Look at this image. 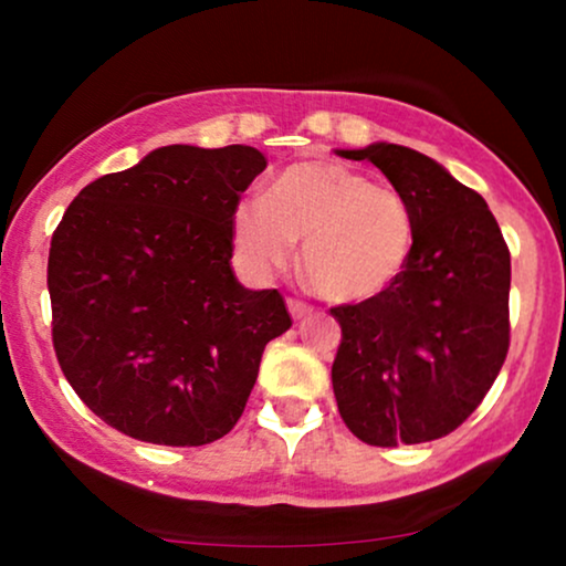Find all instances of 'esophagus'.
Instances as JSON below:
<instances>
[{
  "label": "esophagus",
  "instance_id": "obj_1",
  "mask_svg": "<svg viewBox=\"0 0 566 566\" xmlns=\"http://www.w3.org/2000/svg\"><path fill=\"white\" fill-rule=\"evenodd\" d=\"M287 308H290V314H292V319H305V316L311 314V305H305L303 301H295V297H290L287 301Z\"/></svg>",
  "mask_w": 566,
  "mask_h": 566
}]
</instances>
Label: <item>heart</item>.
<instances>
[{
    "label": "heart",
    "instance_id": "heart-1",
    "mask_svg": "<svg viewBox=\"0 0 566 566\" xmlns=\"http://www.w3.org/2000/svg\"><path fill=\"white\" fill-rule=\"evenodd\" d=\"M239 263L265 279L290 265L303 239V274L333 303L386 295L407 271L415 218L391 186L333 159L284 167L269 193L239 199L231 212Z\"/></svg>",
    "mask_w": 566,
    "mask_h": 566
}]
</instances>
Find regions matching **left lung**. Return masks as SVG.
I'll list each match as a JSON object with an SVG mask.
<instances>
[{"label": "left lung", "mask_w": 566, "mask_h": 566, "mask_svg": "<svg viewBox=\"0 0 566 566\" xmlns=\"http://www.w3.org/2000/svg\"><path fill=\"white\" fill-rule=\"evenodd\" d=\"M335 154L373 161L415 218L399 282L333 308L337 409L373 447L441 439L482 405L509 354L511 252L486 201L426 154L396 143Z\"/></svg>", "instance_id": "left-lung-1"}]
</instances>
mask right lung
<instances>
[{
  "instance_id": "add662e5",
  "label": "right lung",
  "mask_w": 566,
  "mask_h": 566,
  "mask_svg": "<svg viewBox=\"0 0 566 566\" xmlns=\"http://www.w3.org/2000/svg\"><path fill=\"white\" fill-rule=\"evenodd\" d=\"M263 170L252 146L175 143L69 205L48 263L55 356L116 431L201 447L242 418L265 343L292 324L276 290L231 271V212Z\"/></svg>"
}]
</instances>
